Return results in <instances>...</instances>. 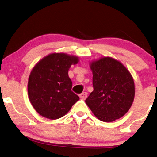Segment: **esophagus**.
Wrapping results in <instances>:
<instances>
[{
    "mask_svg": "<svg viewBox=\"0 0 157 157\" xmlns=\"http://www.w3.org/2000/svg\"><path fill=\"white\" fill-rule=\"evenodd\" d=\"M86 96H87V93H86V92H82V93L79 94V97H80V98L82 99H85L86 98Z\"/></svg>",
    "mask_w": 157,
    "mask_h": 157,
    "instance_id": "34e87169",
    "label": "esophagus"
}]
</instances>
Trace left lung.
<instances>
[{
	"label": "left lung",
	"instance_id": "left-lung-1",
	"mask_svg": "<svg viewBox=\"0 0 157 157\" xmlns=\"http://www.w3.org/2000/svg\"><path fill=\"white\" fill-rule=\"evenodd\" d=\"M94 91L86 103L97 118L111 122L123 117L130 109L135 86L130 72L120 62L103 57L91 63Z\"/></svg>",
	"mask_w": 157,
	"mask_h": 157
}]
</instances>
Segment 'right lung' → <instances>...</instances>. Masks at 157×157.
Segmentation results:
<instances>
[{"label": "right lung", "instance_id": "1", "mask_svg": "<svg viewBox=\"0 0 157 157\" xmlns=\"http://www.w3.org/2000/svg\"><path fill=\"white\" fill-rule=\"evenodd\" d=\"M79 61L77 56L54 53L41 59L29 78L28 94L31 103L41 116L56 119L65 115L78 101L72 91L68 70Z\"/></svg>", "mask_w": 157, "mask_h": 157}]
</instances>
